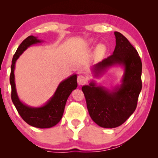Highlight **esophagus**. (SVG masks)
Listing matches in <instances>:
<instances>
[{
    "instance_id": "1",
    "label": "esophagus",
    "mask_w": 158,
    "mask_h": 158,
    "mask_svg": "<svg viewBox=\"0 0 158 158\" xmlns=\"http://www.w3.org/2000/svg\"><path fill=\"white\" fill-rule=\"evenodd\" d=\"M86 82V79L84 76L79 75L77 77V83L79 85H84Z\"/></svg>"
}]
</instances>
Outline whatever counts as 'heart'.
Masks as SVG:
<instances>
[{"label": "heart", "mask_w": 158, "mask_h": 158, "mask_svg": "<svg viewBox=\"0 0 158 158\" xmlns=\"http://www.w3.org/2000/svg\"><path fill=\"white\" fill-rule=\"evenodd\" d=\"M89 42H92L91 40H90ZM106 48L105 44H99L97 45V47L95 48V53L96 56H103L106 53Z\"/></svg>", "instance_id": "1"}]
</instances>
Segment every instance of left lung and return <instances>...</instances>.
Here are the masks:
<instances>
[{
	"instance_id": "8db88e82",
	"label": "left lung",
	"mask_w": 158,
	"mask_h": 158,
	"mask_svg": "<svg viewBox=\"0 0 158 158\" xmlns=\"http://www.w3.org/2000/svg\"><path fill=\"white\" fill-rule=\"evenodd\" d=\"M114 35L113 54L93 65L91 71L94 78H100L112 67H121V84L109 89L90 80L81 88L90 118L105 128L118 127L126 121L135 111L142 87V64L137 51L121 33L116 31Z\"/></svg>"
}]
</instances>
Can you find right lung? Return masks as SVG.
I'll list each match as a JSON object with an SVG mask.
<instances>
[{
  "mask_svg": "<svg viewBox=\"0 0 158 158\" xmlns=\"http://www.w3.org/2000/svg\"><path fill=\"white\" fill-rule=\"evenodd\" d=\"M42 42H44V40L33 35L28 36L21 42L12 58L10 82L12 88L11 98L12 102L21 117L31 126L43 129L55 126L62 118L68 98L73 90L76 89L77 87V74H73L61 81L58 84L53 95L43 105L31 106L23 103L19 98L16 89L15 64L20 56L28 47Z\"/></svg>",
  "mask_w": 158,
  "mask_h": 158,
  "instance_id": "right-lung-1",
  "label": "right lung"
}]
</instances>
